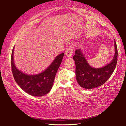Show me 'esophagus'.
Returning a JSON list of instances; mask_svg holds the SVG:
<instances>
[{
    "label": "esophagus",
    "mask_w": 126,
    "mask_h": 126,
    "mask_svg": "<svg viewBox=\"0 0 126 126\" xmlns=\"http://www.w3.org/2000/svg\"><path fill=\"white\" fill-rule=\"evenodd\" d=\"M74 46L73 45H71L69 47H68L67 50L65 51V54L67 57H71L72 54H73V51H74Z\"/></svg>",
    "instance_id": "obj_1"
}]
</instances>
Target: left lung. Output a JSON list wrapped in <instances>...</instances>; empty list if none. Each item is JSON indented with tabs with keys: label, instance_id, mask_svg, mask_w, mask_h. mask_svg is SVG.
Listing matches in <instances>:
<instances>
[{
	"label": "left lung",
	"instance_id": "8db88e82",
	"mask_svg": "<svg viewBox=\"0 0 126 126\" xmlns=\"http://www.w3.org/2000/svg\"><path fill=\"white\" fill-rule=\"evenodd\" d=\"M114 48V56L111 62L99 68L89 65L81 49L76 50L73 58L75 61L77 81L80 86L85 89H92L102 86L108 80L114 72L117 62L118 50L115 39Z\"/></svg>",
	"mask_w": 126,
	"mask_h": 126
}]
</instances>
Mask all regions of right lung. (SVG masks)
<instances>
[{"label":"right lung","mask_w":126,"mask_h":126,"mask_svg":"<svg viewBox=\"0 0 126 126\" xmlns=\"http://www.w3.org/2000/svg\"><path fill=\"white\" fill-rule=\"evenodd\" d=\"M14 48L11 55L12 71L16 83L25 92L33 96L40 97L49 92L57 72L62 61L64 53L58 55L49 67L42 73L28 75L17 69L14 63Z\"/></svg>","instance_id":"add662e5"}]
</instances>
